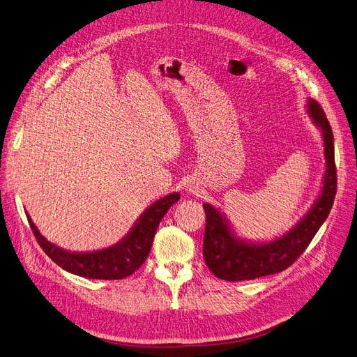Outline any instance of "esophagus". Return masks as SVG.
I'll list each match as a JSON object with an SVG mask.
<instances>
[{"instance_id":"34e87169","label":"esophagus","mask_w":357,"mask_h":357,"mask_svg":"<svg viewBox=\"0 0 357 357\" xmlns=\"http://www.w3.org/2000/svg\"><path fill=\"white\" fill-rule=\"evenodd\" d=\"M188 191H190V192H197V187H195L194 183H190V185H188Z\"/></svg>"}]
</instances>
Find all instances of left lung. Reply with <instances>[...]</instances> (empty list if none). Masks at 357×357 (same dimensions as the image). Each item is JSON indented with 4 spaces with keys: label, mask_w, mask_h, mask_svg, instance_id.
Instances as JSON below:
<instances>
[{
    "label": "left lung",
    "mask_w": 357,
    "mask_h": 357,
    "mask_svg": "<svg viewBox=\"0 0 357 357\" xmlns=\"http://www.w3.org/2000/svg\"><path fill=\"white\" fill-rule=\"evenodd\" d=\"M305 107L307 116L321 131L324 144L325 172L319 194L296 225L282 236L271 241L241 238L225 213L210 203H204L206 231L203 255L207 267L222 280H254L286 270L302 255L331 211L337 191L333 131L322 107L314 99L307 98Z\"/></svg>",
    "instance_id": "1"
}]
</instances>
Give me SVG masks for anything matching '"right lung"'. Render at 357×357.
I'll return each mask as SVG.
<instances>
[{"mask_svg":"<svg viewBox=\"0 0 357 357\" xmlns=\"http://www.w3.org/2000/svg\"><path fill=\"white\" fill-rule=\"evenodd\" d=\"M181 198L179 192H170L151 203L138 217L128 234L116 243L96 251H68L50 242L39 231L33 220L26 213L33 234L48 255L61 268L86 278H100V280H121L131 275L143 266L151 250L154 234L160 220Z\"/></svg>","mask_w":357,"mask_h":357,"instance_id":"add662e5","label":"right lung"}]
</instances>
